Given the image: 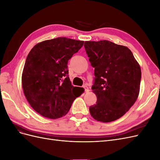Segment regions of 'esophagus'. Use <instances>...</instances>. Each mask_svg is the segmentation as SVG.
<instances>
[{
  "label": "esophagus",
  "mask_w": 160,
  "mask_h": 160,
  "mask_svg": "<svg viewBox=\"0 0 160 160\" xmlns=\"http://www.w3.org/2000/svg\"><path fill=\"white\" fill-rule=\"evenodd\" d=\"M83 88H84L85 91L86 92V93H88V92H89V88H88V86H85V85H84V86H83Z\"/></svg>",
  "instance_id": "obj_1"
}]
</instances>
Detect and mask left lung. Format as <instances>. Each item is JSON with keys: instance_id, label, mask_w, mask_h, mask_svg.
Wrapping results in <instances>:
<instances>
[{"instance_id": "8db88e82", "label": "left lung", "mask_w": 160, "mask_h": 160, "mask_svg": "<svg viewBox=\"0 0 160 160\" xmlns=\"http://www.w3.org/2000/svg\"><path fill=\"white\" fill-rule=\"evenodd\" d=\"M86 52L94 67L95 82L91 89L97 96L91 106L92 117L108 123L120 118L137 100L142 72L128 48L109 41H85Z\"/></svg>"}]
</instances>
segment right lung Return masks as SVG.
Returning a JSON list of instances; mask_svg holds the SVG:
<instances>
[{
	"label": "right lung",
	"instance_id": "right-lung-1",
	"mask_svg": "<svg viewBox=\"0 0 160 160\" xmlns=\"http://www.w3.org/2000/svg\"><path fill=\"white\" fill-rule=\"evenodd\" d=\"M84 41L58 37L38 42L28 53L22 74L24 94L36 112L49 119L65 115L76 98L77 87L68 76V61Z\"/></svg>",
	"mask_w": 160,
	"mask_h": 160
}]
</instances>
